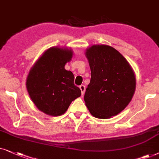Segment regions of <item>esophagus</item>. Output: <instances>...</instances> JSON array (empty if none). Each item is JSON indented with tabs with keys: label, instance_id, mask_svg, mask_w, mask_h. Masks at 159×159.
<instances>
[{
	"label": "esophagus",
	"instance_id": "1",
	"mask_svg": "<svg viewBox=\"0 0 159 159\" xmlns=\"http://www.w3.org/2000/svg\"><path fill=\"white\" fill-rule=\"evenodd\" d=\"M79 88H80V89H81V91L82 94H84V92H85V89H86L85 86H84V85H81V86H79Z\"/></svg>",
	"mask_w": 159,
	"mask_h": 159
}]
</instances>
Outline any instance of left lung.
Instances as JSON below:
<instances>
[{
  "instance_id": "obj_1",
  "label": "left lung",
  "mask_w": 159,
  "mask_h": 159,
  "mask_svg": "<svg viewBox=\"0 0 159 159\" xmlns=\"http://www.w3.org/2000/svg\"><path fill=\"white\" fill-rule=\"evenodd\" d=\"M91 81L84 94L93 116L107 119L118 115L132 100L136 88L134 71L117 50L107 45H93L86 51Z\"/></svg>"
}]
</instances>
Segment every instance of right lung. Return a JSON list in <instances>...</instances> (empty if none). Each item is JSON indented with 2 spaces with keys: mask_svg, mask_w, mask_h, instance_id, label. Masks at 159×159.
Here are the masks:
<instances>
[{
  "mask_svg": "<svg viewBox=\"0 0 159 159\" xmlns=\"http://www.w3.org/2000/svg\"><path fill=\"white\" fill-rule=\"evenodd\" d=\"M72 57V49L49 48L29 72L26 87L30 97L47 115H62L72 102L81 95V89L74 84L73 73L65 69Z\"/></svg>",
  "mask_w": 159,
  "mask_h": 159,
  "instance_id": "obj_1",
  "label": "right lung"
}]
</instances>
